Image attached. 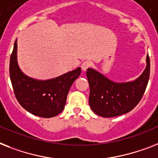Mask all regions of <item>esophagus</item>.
<instances>
[{
  "instance_id": "34e87169",
  "label": "esophagus",
  "mask_w": 158,
  "mask_h": 158,
  "mask_svg": "<svg viewBox=\"0 0 158 158\" xmlns=\"http://www.w3.org/2000/svg\"><path fill=\"white\" fill-rule=\"evenodd\" d=\"M91 66V62L88 61H86L84 62H83L81 65V67H82V70L83 71H86V70H88V68H89Z\"/></svg>"
}]
</instances>
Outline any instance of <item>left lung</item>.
<instances>
[{"label": "left lung", "instance_id": "obj_1", "mask_svg": "<svg viewBox=\"0 0 158 158\" xmlns=\"http://www.w3.org/2000/svg\"><path fill=\"white\" fill-rule=\"evenodd\" d=\"M146 67L133 81L117 83L97 70L88 68L87 77L90 87L89 106L95 114L104 118H112L130 112L137 106L149 79L150 60L146 57Z\"/></svg>", "mask_w": 158, "mask_h": 158}]
</instances>
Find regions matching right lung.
I'll use <instances>...</instances> for the list:
<instances>
[{
  "instance_id": "add662e5",
  "label": "right lung",
  "mask_w": 158,
  "mask_h": 158,
  "mask_svg": "<svg viewBox=\"0 0 158 158\" xmlns=\"http://www.w3.org/2000/svg\"><path fill=\"white\" fill-rule=\"evenodd\" d=\"M17 40L10 57V75L17 100L27 111L35 116L52 118L64 110L72 83L81 74V68L53 79L40 80L26 75L17 59Z\"/></svg>"
}]
</instances>
